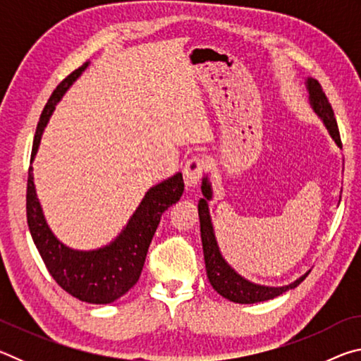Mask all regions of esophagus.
Wrapping results in <instances>:
<instances>
[{"label":"esophagus","mask_w":361,"mask_h":361,"mask_svg":"<svg viewBox=\"0 0 361 361\" xmlns=\"http://www.w3.org/2000/svg\"><path fill=\"white\" fill-rule=\"evenodd\" d=\"M207 169V161L200 156H192L185 162L183 167V178H185V185L188 188H195L199 185L200 178Z\"/></svg>","instance_id":"34e87169"}]
</instances>
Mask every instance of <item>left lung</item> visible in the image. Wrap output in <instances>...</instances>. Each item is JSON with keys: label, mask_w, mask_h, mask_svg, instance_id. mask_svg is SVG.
Returning a JSON list of instances; mask_svg holds the SVG:
<instances>
[{"label": "left lung", "mask_w": 361, "mask_h": 361, "mask_svg": "<svg viewBox=\"0 0 361 361\" xmlns=\"http://www.w3.org/2000/svg\"><path fill=\"white\" fill-rule=\"evenodd\" d=\"M309 90V102L314 111L319 114V118L323 121L329 135L336 142V145L342 148L341 135L338 129V122H336L333 108L329 105L325 92H323L322 85L317 79L307 78L305 81ZM202 194L204 197L199 200V219H200V237H202V248H204V259H205V269L207 277H209L210 283L215 291H218L223 298L229 299L232 302L239 304H255L261 301H267V299H274L285 291L296 288V286L307 277L309 272L299 277L295 282L285 286H266L250 282V280L243 279L240 274H237L232 269L228 261L223 258L221 252H219L215 231H213L210 212H209V200H212V185L207 176L202 178Z\"/></svg>", "instance_id": "8db88e82"}]
</instances>
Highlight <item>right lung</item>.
Returning a JSON list of instances; mask_svg holds the SVG:
<instances>
[{"instance_id": "1", "label": "right lung", "mask_w": 361, "mask_h": 361, "mask_svg": "<svg viewBox=\"0 0 361 361\" xmlns=\"http://www.w3.org/2000/svg\"><path fill=\"white\" fill-rule=\"evenodd\" d=\"M87 65L89 63H84L81 68L65 78L47 100L38 127H36L32 162L38 152L42 132L56 105L62 100L70 85L87 68ZM32 172L33 169L30 167L27 183V221L30 234L49 274L66 293L84 302L109 304L126 295L138 282L146 253H148L162 213L170 205L178 202L185 191L183 175L175 173L152 186L145 194L138 209L133 212L129 223L113 242L102 248L82 252V250L66 247L47 226L38 195H36Z\"/></svg>"}]
</instances>
